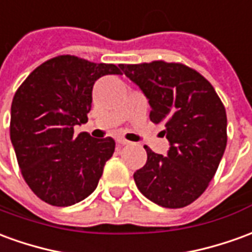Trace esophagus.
Returning a JSON list of instances; mask_svg holds the SVG:
<instances>
[{
	"instance_id": "esophagus-1",
	"label": "esophagus",
	"mask_w": 252,
	"mask_h": 252,
	"mask_svg": "<svg viewBox=\"0 0 252 252\" xmlns=\"http://www.w3.org/2000/svg\"><path fill=\"white\" fill-rule=\"evenodd\" d=\"M117 142H118V145H129L130 142L127 140H125V138H118L117 140Z\"/></svg>"
}]
</instances>
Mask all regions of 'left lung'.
Instances as JSON below:
<instances>
[{
  "instance_id": "obj_1",
  "label": "left lung",
  "mask_w": 252,
  "mask_h": 252,
  "mask_svg": "<svg viewBox=\"0 0 252 252\" xmlns=\"http://www.w3.org/2000/svg\"><path fill=\"white\" fill-rule=\"evenodd\" d=\"M151 106V121L164 125L167 155L145 146L148 160L134 182L152 202L185 208L202 194L219 168L226 146V114L206 78L182 63L155 61L121 65Z\"/></svg>"
}]
</instances>
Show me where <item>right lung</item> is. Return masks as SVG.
<instances>
[{"label": "right lung", "instance_id": "add662e5", "mask_svg": "<svg viewBox=\"0 0 252 252\" xmlns=\"http://www.w3.org/2000/svg\"><path fill=\"white\" fill-rule=\"evenodd\" d=\"M110 74L122 72L112 63L60 55L37 66L15 94L10 141L23 178L44 202L70 206L97 187L115 141L87 131L74 135V126L88 122L94 84Z\"/></svg>", "mask_w": 252, "mask_h": 252}]
</instances>
